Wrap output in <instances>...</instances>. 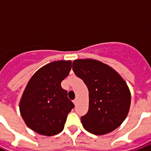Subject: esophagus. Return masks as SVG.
Wrapping results in <instances>:
<instances>
[{
  "mask_svg": "<svg viewBox=\"0 0 151 151\" xmlns=\"http://www.w3.org/2000/svg\"><path fill=\"white\" fill-rule=\"evenodd\" d=\"M73 103H74V104H75V105H76V104H77V103H78V99H74V100L73 101Z\"/></svg>",
  "mask_w": 151,
  "mask_h": 151,
  "instance_id": "obj_1",
  "label": "esophagus"
}]
</instances>
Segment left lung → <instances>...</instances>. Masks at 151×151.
I'll return each mask as SVG.
<instances>
[{
  "mask_svg": "<svg viewBox=\"0 0 151 151\" xmlns=\"http://www.w3.org/2000/svg\"><path fill=\"white\" fill-rule=\"evenodd\" d=\"M73 70L89 92L88 110L81 117L84 129L94 135H104L119 127L131 103L130 91L123 78L110 66L94 59L74 60Z\"/></svg>",
  "mask_w": 151,
  "mask_h": 151,
  "instance_id": "1",
  "label": "left lung"
}]
</instances>
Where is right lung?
<instances>
[{"label":"right lung","mask_w":151,"mask_h":151,"mask_svg":"<svg viewBox=\"0 0 151 151\" xmlns=\"http://www.w3.org/2000/svg\"><path fill=\"white\" fill-rule=\"evenodd\" d=\"M71 61H55L39 69L27 84L19 110L29 129L44 136L63 130L67 114L74 107L61 82L71 70Z\"/></svg>","instance_id":"obj_1"}]
</instances>
